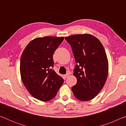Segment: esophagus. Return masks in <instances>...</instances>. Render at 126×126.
Here are the masks:
<instances>
[{"label": "esophagus", "instance_id": "1", "mask_svg": "<svg viewBox=\"0 0 126 126\" xmlns=\"http://www.w3.org/2000/svg\"><path fill=\"white\" fill-rule=\"evenodd\" d=\"M69 75H70V74L69 73H67L66 74H65V75H64L63 77H64V78H66L68 77Z\"/></svg>", "mask_w": 126, "mask_h": 126}]
</instances>
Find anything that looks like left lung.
<instances>
[{
    "label": "left lung",
    "mask_w": 126,
    "mask_h": 126,
    "mask_svg": "<svg viewBox=\"0 0 126 126\" xmlns=\"http://www.w3.org/2000/svg\"><path fill=\"white\" fill-rule=\"evenodd\" d=\"M73 51L76 63L73 75L77 84L72 87L74 96L82 101L94 98L103 88L108 73V62L103 46L89 34L65 37Z\"/></svg>",
    "instance_id": "1"
}]
</instances>
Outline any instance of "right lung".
<instances>
[{
  "label": "right lung",
  "mask_w": 126,
  "mask_h": 126,
  "mask_svg": "<svg viewBox=\"0 0 126 126\" xmlns=\"http://www.w3.org/2000/svg\"><path fill=\"white\" fill-rule=\"evenodd\" d=\"M64 37L37 38L29 42L22 54L21 78L33 97L48 101L56 95L64 79L55 73L53 55Z\"/></svg>",
  "instance_id": "right-lung-1"
}]
</instances>
